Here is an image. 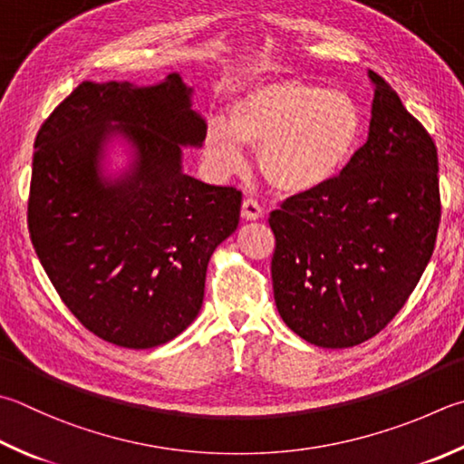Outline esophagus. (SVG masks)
I'll use <instances>...</instances> for the list:
<instances>
[{
  "mask_svg": "<svg viewBox=\"0 0 464 464\" xmlns=\"http://www.w3.org/2000/svg\"><path fill=\"white\" fill-rule=\"evenodd\" d=\"M262 214H265V212H262V208H260L256 199H244V202H242V218H244V220H250V222L260 220Z\"/></svg>",
  "mask_w": 464,
  "mask_h": 464,
  "instance_id": "34e87169",
  "label": "esophagus"
}]
</instances>
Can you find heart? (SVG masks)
Listing matches in <instances>:
<instances>
[{
	"instance_id": "heart-1",
	"label": "heart",
	"mask_w": 464,
	"mask_h": 464,
	"mask_svg": "<svg viewBox=\"0 0 464 464\" xmlns=\"http://www.w3.org/2000/svg\"><path fill=\"white\" fill-rule=\"evenodd\" d=\"M363 137V115L345 91L268 78L234 94L226 123L209 121L202 151L220 176L238 171L242 147L256 150V163L270 186L288 196L327 188L352 163Z\"/></svg>"
}]
</instances>
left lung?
Masks as SVG:
<instances>
[{"label": "left lung", "mask_w": 464, "mask_h": 464, "mask_svg": "<svg viewBox=\"0 0 464 464\" xmlns=\"http://www.w3.org/2000/svg\"><path fill=\"white\" fill-rule=\"evenodd\" d=\"M368 141L327 188L288 198L268 218L273 291L286 327L313 345L353 347L404 307L440 222L430 135L373 70Z\"/></svg>", "instance_id": "left-lung-1"}]
</instances>
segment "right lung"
I'll use <instances>...</instances> for the list:
<instances>
[{
	"label": "right lung",
	"mask_w": 464,
	"mask_h": 464,
	"mask_svg": "<svg viewBox=\"0 0 464 464\" xmlns=\"http://www.w3.org/2000/svg\"><path fill=\"white\" fill-rule=\"evenodd\" d=\"M194 89L84 81L36 137L28 226L66 307L109 343L150 349L178 337L204 303L209 256L238 228L242 191L183 171L202 147ZM123 146L128 165L109 170Z\"/></svg>",
	"instance_id": "right-lung-1"
}]
</instances>
